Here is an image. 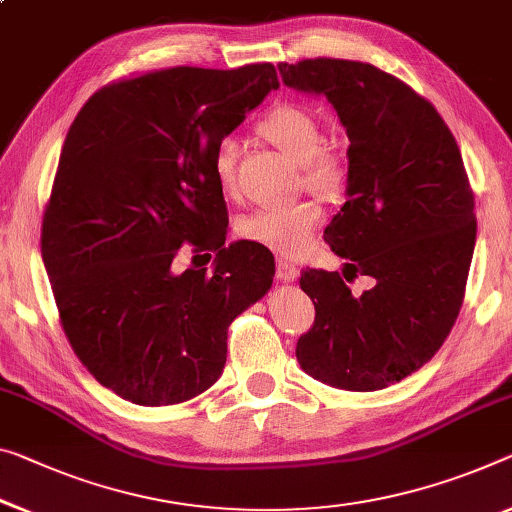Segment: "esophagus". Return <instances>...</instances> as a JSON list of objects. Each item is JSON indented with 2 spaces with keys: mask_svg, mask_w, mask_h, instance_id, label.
Wrapping results in <instances>:
<instances>
[{
  "mask_svg": "<svg viewBox=\"0 0 512 512\" xmlns=\"http://www.w3.org/2000/svg\"><path fill=\"white\" fill-rule=\"evenodd\" d=\"M297 277H300V270H297V267L290 261H283V258H279V261H277V279L283 281V283H288V281H295Z\"/></svg>",
  "mask_w": 512,
  "mask_h": 512,
  "instance_id": "esophagus-1",
  "label": "esophagus"
}]
</instances>
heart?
Segmentation results:
<instances>
[{
	"mask_svg": "<svg viewBox=\"0 0 512 512\" xmlns=\"http://www.w3.org/2000/svg\"><path fill=\"white\" fill-rule=\"evenodd\" d=\"M263 135L290 160L300 162L304 187L318 194H336L345 183V167L334 151L320 146L322 128L313 112L300 105H279L261 121ZM215 183L224 194L238 185V146L231 137L217 141L210 157ZM322 219L316 201H295L283 208H263L240 222V235L279 254L295 256L311 245Z\"/></svg>",
	"mask_w": 512,
	"mask_h": 512,
	"instance_id": "b5f03b06",
	"label": "heart"
}]
</instances>
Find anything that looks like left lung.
I'll use <instances>...</instances> for the list:
<instances>
[{
    "mask_svg": "<svg viewBox=\"0 0 512 512\" xmlns=\"http://www.w3.org/2000/svg\"><path fill=\"white\" fill-rule=\"evenodd\" d=\"M279 73L322 93L343 123L348 201L325 242L343 272L375 279L355 297L338 272L302 270L316 320L295 355L336 389H384L435 357L465 300L476 215L460 148L426 98L364 61L318 57Z\"/></svg>",
    "mask_w": 512,
    "mask_h": 512,
    "instance_id": "8db88e82",
    "label": "left lung"
}]
</instances>
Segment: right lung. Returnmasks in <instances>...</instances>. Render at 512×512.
<instances>
[{
  "instance_id": "right-lung-1",
  "label": "right lung",
  "mask_w": 512,
  "mask_h": 512,
  "mask_svg": "<svg viewBox=\"0 0 512 512\" xmlns=\"http://www.w3.org/2000/svg\"><path fill=\"white\" fill-rule=\"evenodd\" d=\"M272 89V64L164 68L102 86L70 125L41 254L75 355L130 403L176 405L210 389L229 325L272 286L270 249L226 247L229 212L210 169L217 141ZM183 244L212 250L216 270L176 273Z\"/></svg>"
}]
</instances>
